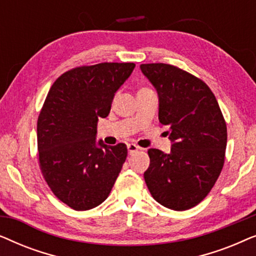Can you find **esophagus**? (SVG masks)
Segmentation results:
<instances>
[{
  "label": "esophagus",
  "mask_w": 256,
  "mask_h": 256,
  "mask_svg": "<svg viewBox=\"0 0 256 256\" xmlns=\"http://www.w3.org/2000/svg\"><path fill=\"white\" fill-rule=\"evenodd\" d=\"M127 148H128V152H129V155H132V154H135L136 152H138V146H136V144H132V143H129V144L127 146Z\"/></svg>",
  "instance_id": "1"
}]
</instances>
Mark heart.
<instances>
[{
  "label": "heart",
  "instance_id": "b5f03b06",
  "mask_svg": "<svg viewBox=\"0 0 256 256\" xmlns=\"http://www.w3.org/2000/svg\"><path fill=\"white\" fill-rule=\"evenodd\" d=\"M141 90H143V88H141Z\"/></svg>",
  "mask_w": 256,
  "mask_h": 256
}]
</instances>
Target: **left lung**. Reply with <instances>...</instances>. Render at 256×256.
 Masks as SVG:
<instances>
[{
    "label": "left lung",
    "mask_w": 256,
    "mask_h": 256,
    "mask_svg": "<svg viewBox=\"0 0 256 256\" xmlns=\"http://www.w3.org/2000/svg\"><path fill=\"white\" fill-rule=\"evenodd\" d=\"M158 94L160 122L169 127V154L149 149L144 180L152 198L174 211L198 205L214 186L227 144L225 118L210 87L177 66L142 64Z\"/></svg>",
    "instance_id": "obj_1"
}]
</instances>
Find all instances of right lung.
Masks as SVG:
<instances>
[{
	"mask_svg": "<svg viewBox=\"0 0 256 256\" xmlns=\"http://www.w3.org/2000/svg\"><path fill=\"white\" fill-rule=\"evenodd\" d=\"M135 68L134 62H101L62 73L48 90L37 121L40 166L59 200L76 211L96 208L110 196L127 146L96 141L100 118Z\"/></svg>",
	"mask_w": 256,
	"mask_h": 256,
	"instance_id": "obj_1",
	"label": "right lung"
}]
</instances>
